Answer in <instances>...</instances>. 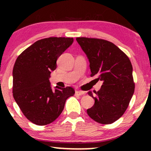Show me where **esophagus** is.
Instances as JSON below:
<instances>
[{
  "label": "esophagus",
  "mask_w": 151,
  "mask_h": 151,
  "mask_svg": "<svg viewBox=\"0 0 151 151\" xmlns=\"http://www.w3.org/2000/svg\"><path fill=\"white\" fill-rule=\"evenodd\" d=\"M84 91H76V95H78V96H82V95H84Z\"/></svg>",
  "instance_id": "esophagus-1"
}]
</instances>
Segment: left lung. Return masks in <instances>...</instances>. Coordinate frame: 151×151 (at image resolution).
Here are the masks:
<instances>
[{
  "mask_svg": "<svg viewBox=\"0 0 151 151\" xmlns=\"http://www.w3.org/2000/svg\"><path fill=\"white\" fill-rule=\"evenodd\" d=\"M76 40L89 61L91 76L103 82L95 96L88 93L95 100L93 106L87 109L88 116L98 123L112 124L124 113L135 91L131 61L108 40L85 37Z\"/></svg>",
  "mask_w": 151,
  "mask_h": 151,
  "instance_id": "1",
  "label": "left lung"
}]
</instances>
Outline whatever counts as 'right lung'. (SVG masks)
<instances>
[{
    "label": "right lung",
    "mask_w": 151,
    "mask_h": 151,
    "mask_svg": "<svg viewBox=\"0 0 151 151\" xmlns=\"http://www.w3.org/2000/svg\"><path fill=\"white\" fill-rule=\"evenodd\" d=\"M73 42V38L41 39L22 51L13 69V96L24 116L36 125L55 120L63 112L68 98L75 90L71 86L51 87V71L56 61Z\"/></svg>",
    "instance_id": "add662e5"
}]
</instances>
